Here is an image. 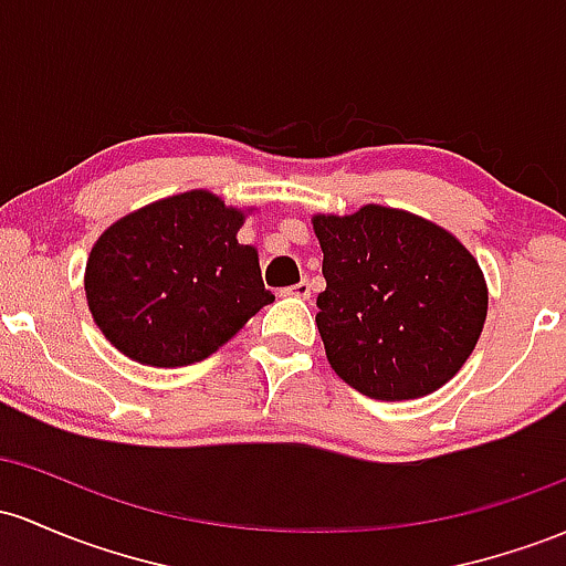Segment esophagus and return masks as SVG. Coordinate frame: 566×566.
<instances>
[{
  "label": "esophagus",
  "instance_id": "esophagus-1",
  "mask_svg": "<svg viewBox=\"0 0 566 566\" xmlns=\"http://www.w3.org/2000/svg\"><path fill=\"white\" fill-rule=\"evenodd\" d=\"M282 295H284V297H303V301H306V297L312 295V284H308L306 279H303V282L293 284V287L282 290Z\"/></svg>",
  "mask_w": 566,
  "mask_h": 566
}]
</instances>
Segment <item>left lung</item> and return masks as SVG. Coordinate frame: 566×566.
I'll use <instances>...</instances> for the list:
<instances>
[{"label":"left lung","mask_w":566,"mask_h":566,"mask_svg":"<svg viewBox=\"0 0 566 566\" xmlns=\"http://www.w3.org/2000/svg\"><path fill=\"white\" fill-rule=\"evenodd\" d=\"M316 327L333 370L374 400L443 387L475 349L489 293L475 258L434 222L387 207L314 217Z\"/></svg>","instance_id":"1"}]
</instances>
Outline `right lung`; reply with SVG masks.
Listing matches in <instances>:
<instances>
[{
  "mask_svg": "<svg viewBox=\"0 0 566 566\" xmlns=\"http://www.w3.org/2000/svg\"><path fill=\"white\" fill-rule=\"evenodd\" d=\"M244 214L207 190L164 198L102 233L85 265L93 322L153 368L201 363L269 306Z\"/></svg>",
  "mask_w": 566,
  "mask_h": 566,
  "instance_id": "right-lung-1",
  "label": "right lung"
}]
</instances>
